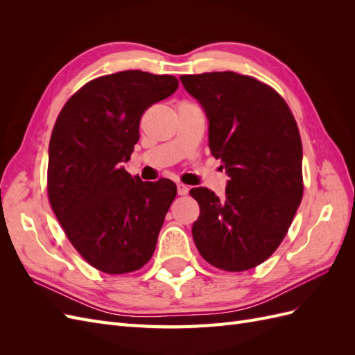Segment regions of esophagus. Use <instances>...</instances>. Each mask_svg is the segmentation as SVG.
Returning a JSON list of instances; mask_svg holds the SVG:
<instances>
[{
    "label": "esophagus",
    "instance_id": "obj_1",
    "mask_svg": "<svg viewBox=\"0 0 355 355\" xmlns=\"http://www.w3.org/2000/svg\"><path fill=\"white\" fill-rule=\"evenodd\" d=\"M188 192H189V188H188L187 185L178 184V194H179V196H187Z\"/></svg>",
    "mask_w": 355,
    "mask_h": 355
}]
</instances>
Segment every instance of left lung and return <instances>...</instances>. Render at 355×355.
Listing matches in <instances>:
<instances>
[{
    "mask_svg": "<svg viewBox=\"0 0 355 355\" xmlns=\"http://www.w3.org/2000/svg\"><path fill=\"white\" fill-rule=\"evenodd\" d=\"M180 83L206 114L210 153L230 178L223 198L189 191L201 210L192 237L210 265L250 270L280 245L302 200L297 124L280 94L247 75H182Z\"/></svg>",
    "mask_w": 355,
    "mask_h": 355,
    "instance_id": "obj_1",
    "label": "left lung"
}]
</instances>
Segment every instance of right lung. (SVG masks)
Segmentation results:
<instances>
[{
    "instance_id": "right-lung-1",
    "label": "right lung",
    "mask_w": 355,
    "mask_h": 355,
    "mask_svg": "<svg viewBox=\"0 0 355 355\" xmlns=\"http://www.w3.org/2000/svg\"><path fill=\"white\" fill-rule=\"evenodd\" d=\"M173 75L121 71L96 78L63 106L49 145L47 191L67 237L93 268L125 274L155 250L176 197L170 179L127 173L146 108L173 94Z\"/></svg>"
}]
</instances>
